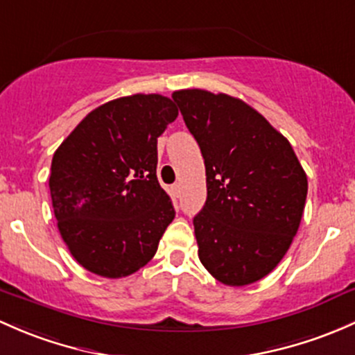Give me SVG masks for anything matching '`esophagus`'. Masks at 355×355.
<instances>
[{"label": "esophagus", "instance_id": "1", "mask_svg": "<svg viewBox=\"0 0 355 355\" xmlns=\"http://www.w3.org/2000/svg\"><path fill=\"white\" fill-rule=\"evenodd\" d=\"M171 193H173L175 197H178V196H180V184H175V185H171Z\"/></svg>", "mask_w": 355, "mask_h": 355}]
</instances>
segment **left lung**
Instances as JSON below:
<instances>
[{"instance_id":"obj_1","label":"left lung","mask_w":355,"mask_h":355,"mask_svg":"<svg viewBox=\"0 0 355 355\" xmlns=\"http://www.w3.org/2000/svg\"><path fill=\"white\" fill-rule=\"evenodd\" d=\"M206 165L207 199L193 218L199 259L226 286L270 274L303 218L308 178L289 141L243 100L206 89L171 95Z\"/></svg>"}]
</instances>
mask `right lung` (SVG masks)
<instances>
[{
  "label": "right lung",
  "instance_id": "right-lung-1",
  "mask_svg": "<svg viewBox=\"0 0 355 355\" xmlns=\"http://www.w3.org/2000/svg\"><path fill=\"white\" fill-rule=\"evenodd\" d=\"M178 109L163 95L92 110L55 149L49 189L59 233L80 266L121 279L155 257L175 209L156 178L158 137Z\"/></svg>",
  "mask_w": 355,
  "mask_h": 355
}]
</instances>
